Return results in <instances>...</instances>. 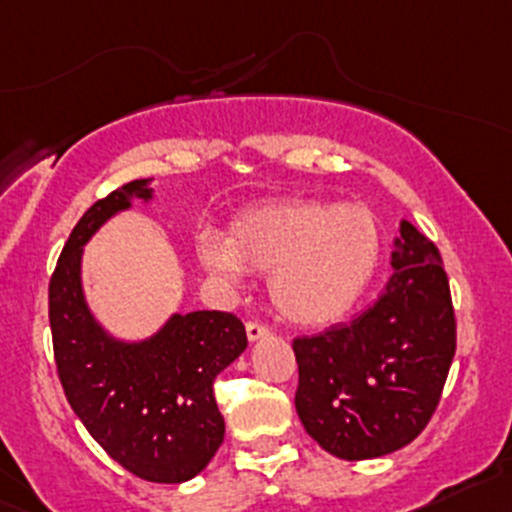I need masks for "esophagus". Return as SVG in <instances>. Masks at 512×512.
I'll return each mask as SVG.
<instances>
[{"label":"esophagus","instance_id":"obj_1","mask_svg":"<svg viewBox=\"0 0 512 512\" xmlns=\"http://www.w3.org/2000/svg\"><path fill=\"white\" fill-rule=\"evenodd\" d=\"M245 333H247V340L255 342V340L267 338V335H269V328H267V325L255 323V320H250V323L245 325Z\"/></svg>","mask_w":512,"mask_h":512}]
</instances>
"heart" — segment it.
Segmentation results:
<instances>
[{"mask_svg": "<svg viewBox=\"0 0 512 512\" xmlns=\"http://www.w3.org/2000/svg\"><path fill=\"white\" fill-rule=\"evenodd\" d=\"M196 255L218 277L269 274V299L286 320L328 325L372 284L381 233L362 204L286 199L243 211L226 238L204 233Z\"/></svg>", "mask_w": 512, "mask_h": 512, "instance_id": "b5f03b06", "label": "heart"}]
</instances>
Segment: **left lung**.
<instances>
[{
    "label": "left lung",
    "instance_id": "obj_1",
    "mask_svg": "<svg viewBox=\"0 0 512 512\" xmlns=\"http://www.w3.org/2000/svg\"><path fill=\"white\" fill-rule=\"evenodd\" d=\"M384 294L352 323L294 340L296 413L333 457L359 462L430 423L457 350L447 272L432 240L401 221Z\"/></svg>",
    "mask_w": 512,
    "mask_h": 512
}]
</instances>
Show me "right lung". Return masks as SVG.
I'll list each match as a JSON object with an SVG mask.
<instances>
[{
  "instance_id": "1",
  "label": "right lung",
  "mask_w": 512,
  "mask_h": 512,
  "mask_svg": "<svg viewBox=\"0 0 512 512\" xmlns=\"http://www.w3.org/2000/svg\"><path fill=\"white\" fill-rule=\"evenodd\" d=\"M150 201V179H133L84 211L48 286L53 352L67 403L123 469L155 484H182L206 469L226 423L216 376L247 347L245 325L223 311L174 316L148 340L106 333L82 291V247L133 201Z\"/></svg>"
}]
</instances>
